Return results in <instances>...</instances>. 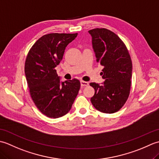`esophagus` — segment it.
<instances>
[{
	"label": "esophagus",
	"instance_id": "34e87169",
	"mask_svg": "<svg viewBox=\"0 0 159 159\" xmlns=\"http://www.w3.org/2000/svg\"><path fill=\"white\" fill-rule=\"evenodd\" d=\"M80 85H81L82 87H85V86L89 85V83L86 82V81H83V80H81V81H80Z\"/></svg>",
	"mask_w": 159,
	"mask_h": 159
}]
</instances>
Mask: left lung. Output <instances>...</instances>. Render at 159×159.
Instances as JSON below:
<instances>
[{"label": "left lung", "instance_id": "8db88e82", "mask_svg": "<svg viewBox=\"0 0 159 159\" xmlns=\"http://www.w3.org/2000/svg\"><path fill=\"white\" fill-rule=\"evenodd\" d=\"M92 38V46L96 61L104 67L103 85L96 83L89 85L95 89L91 102L96 109L104 113L119 111L129 96L132 61L124 43L110 30L93 29L89 31Z\"/></svg>", "mask_w": 159, "mask_h": 159}]
</instances>
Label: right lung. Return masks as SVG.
Instances as JSON below:
<instances>
[{"label":"right lung","instance_id":"1","mask_svg":"<svg viewBox=\"0 0 159 159\" xmlns=\"http://www.w3.org/2000/svg\"><path fill=\"white\" fill-rule=\"evenodd\" d=\"M78 33H50L37 41L26 56L25 72L30 95L40 112L50 118L65 116L80 87L78 79L60 82L55 67Z\"/></svg>","mask_w":159,"mask_h":159}]
</instances>
